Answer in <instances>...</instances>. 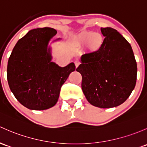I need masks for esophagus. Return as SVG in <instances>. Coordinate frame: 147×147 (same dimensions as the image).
<instances>
[{
    "label": "esophagus",
    "instance_id": "esophagus-1",
    "mask_svg": "<svg viewBox=\"0 0 147 147\" xmlns=\"http://www.w3.org/2000/svg\"><path fill=\"white\" fill-rule=\"evenodd\" d=\"M75 66H76V67H78V66L80 65V61H78V60H76V61H75Z\"/></svg>",
    "mask_w": 147,
    "mask_h": 147
}]
</instances>
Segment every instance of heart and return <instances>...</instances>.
<instances>
[{"label":"heart","mask_w":147,"mask_h":147,"mask_svg":"<svg viewBox=\"0 0 147 147\" xmlns=\"http://www.w3.org/2000/svg\"><path fill=\"white\" fill-rule=\"evenodd\" d=\"M103 35L99 32H84L80 33L77 38V41L80 46H85L90 51L97 52L101 49L103 46Z\"/></svg>","instance_id":"1"}]
</instances>
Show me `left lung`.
I'll use <instances>...</instances> for the list:
<instances>
[{
    "label": "left lung",
    "instance_id": "left-lung-1",
    "mask_svg": "<svg viewBox=\"0 0 147 147\" xmlns=\"http://www.w3.org/2000/svg\"><path fill=\"white\" fill-rule=\"evenodd\" d=\"M101 49L81 56L76 69L82 77V89L96 107L109 109L126 101L135 89L137 66L131 45L115 29L101 28Z\"/></svg>",
    "mask_w": 147,
    "mask_h": 147
}]
</instances>
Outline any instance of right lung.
<instances>
[{
	"instance_id": "1",
	"label": "right lung",
	"mask_w": 147,
	"mask_h": 147,
	"mask_svg": "<svg viewBox=\"0 0 147 147\" xmlns=\"http://www.w3.org/2000/svg\"><path fill=\"white\" fill-rule=\"evenodd\" d=\"M57 31L50 27L32 29L17 42L8 59L7 79L10 89L22 105L30 110L53 107L61 86L75 70L74 63L60 67L52 61V43Z\"/></svg>"
}]
</instances>
